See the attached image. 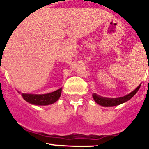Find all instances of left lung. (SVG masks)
Instances as JSON below:
<instances>
[{
	"instance_id": "1",
	"label": "left lung",
	"mask_w": 149,
	"mask_h": 149,
	"mask_svg": "<svg viewBox=\"0 0 149 149\" xmlns=\"http://www.w3.org/2000/svg\"><path fill=\"white\" fill-rule=\"evenodd\" d=\"M141 87V84L138 86L135 90H133L132 93H128V95H126L125 97H118V98H105V97H102L97 95L96 93L93 94V97L94 100L97 102L98 104H100L101 106L104 107H110V106H116V105H119L120 104H123L128 101V100H130L132 97L134 96L135 94L137 93V91L139 90V88Z\"/></svg>"
}]
</instances>
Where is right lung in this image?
I'll list each match as a JSON object with an SVG mask.
<instances>
[{"label":"right lung","mask_w":149,"mask_h":149,"mask_svg":"<svg viewBox=\"0 0 149 149\" xmlns=\"http://www.w3.org/2000/svg\"><path fill=\"white\" fill-rule=\"evenodd\" d=\"M62 88L46 94H29L21 93V96L29 103L35 105H49L55 103L61 95Z\"/></svg>","instance_id":"right-lung-1"}]
</instances>
